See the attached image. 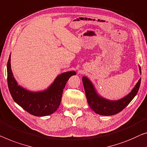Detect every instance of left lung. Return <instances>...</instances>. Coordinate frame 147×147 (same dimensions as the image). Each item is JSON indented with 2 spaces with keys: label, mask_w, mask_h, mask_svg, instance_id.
<instances>
[{
  "label": "left lung",
  "mask_w": 147,
  "mask_h": 147,
  "mask_svg": "<svg viewBox=\"0 0 147 147\" xmlns=\"http://www.w3.org/2000/svg\"><path fill=\"white\" fill-rule=\"evenodd\" d=\"M139 69L141 74L140 67ZM141 78H140L132 91L125 97L116 101H111L98 95L90 80L86 76L82 77V83L89 106L95 113L102 115H115L122 111L136 96L141 84Z\"/></svg>",
  "instance_id": "left-lung-1"
}]
</instances>
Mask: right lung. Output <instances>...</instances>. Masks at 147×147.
Here are the masks:
<instances>
[{"mask_svg":"<svg viewBox=\"0 0 147 147\" xmlns=\"http://www.w3.org/2000/svg\"><path fill=\"white\" fill-rule=\"evenodd\" d=\"M75 74V71L63 73L57 76L47 90L34 92L18 85L11 70L10 55L7 63L8 86L13 100L26 111L35 116L49 115L56 111L61 104L67 82L71 76Z\"/></svg>","mask_w":147,"mask_h":147,"instance_id":"add662e5","label":"right lung"}]
</instances>
